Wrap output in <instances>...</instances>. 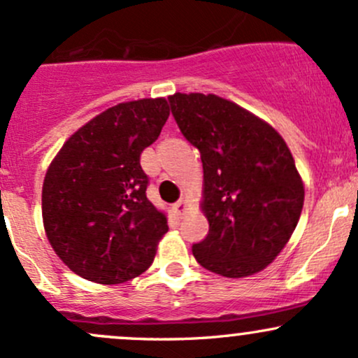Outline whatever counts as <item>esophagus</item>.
Segmentation results:
<instances>
[{"label":"esophagus","mask_w":358,"mask_h":358,"mask_svg":"<svg viewBox=\"0 0 358 358\" xmlns=\"http://www.w3.org/2000/svg\"><path fill=\"white\" fill-rule=\"evenodd\" d=\"M173 210L176 212V215H183L185 214V210H187V202L185 200H178V202L175 203V206H173Z\"/></svg>","instance_id":"1"}]
</instances>
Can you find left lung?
I'll use <instances>...</instances> for the list:
<instances>
[{
	"mask_svg": "<svg viewBox=\"0 0 358 358\" xmlns=\"http://www.w3.org/2000/svg\"><path fill=\"white\" fill-rule=\"evenodd\" d=\"M200 152L209 234L192 246L203 268L229 278L265 268L299 222L304 185L282 136L248 110L202 93L168 98Z\"/></svg>",
	"mask_w": 358,
	"mask_h": 358,
	"instance_id": "1",
	"label": "left lung"
}]
</instances>
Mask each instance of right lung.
Returning <instances> with one entry per match:
<instances>
[{"mask_svg":"<svg viewBox=\"0 0 358 358\" xmlns=\"http://www.w3.org/2000/svg\"><path fill=\"white\" fill-rule=\"evenodd\" d=\"M170 107L164 98L125 101L69 137L42 187L50 246L86 280L122 284L151 266L166 215L146 197L141 152L158 139Z\"/></svg>","mask_w":358,"mask_h":358,"instance_id":"right-lung-1","label":"right lung"}]
</instances>
